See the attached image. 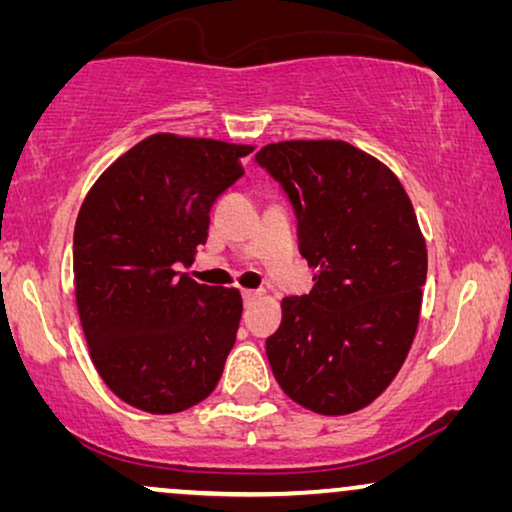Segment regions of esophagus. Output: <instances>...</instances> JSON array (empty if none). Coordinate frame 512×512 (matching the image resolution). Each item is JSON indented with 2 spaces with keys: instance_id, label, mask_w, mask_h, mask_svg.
<instances>
[{
  "instance_id": "esophagus-1",
  "label": "esophagus",
  "mask_w": 512,
  "mask_h": 512,
  "mask_svg": "<svg viewBox=\"0 0 512 512\" xmlns=\"http://www.w3.org/2000/svg\"><path fill=\"white\" fill-rule=\"evenodd\" d=\"M261 296H263L261 291H242V300H244V305H247V307Z\"/></svg>"
}]
</instances>
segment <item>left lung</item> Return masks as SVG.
<instances>
[{"mask_svg": "<svg viewBox=\"0 0 512 512\" xmlns=\"http://www.w3.org/2000/svg\"><path fill=\"white\" fill-rule=\"evenodd\" d=\"M298 221L312 268L305 296L282 300L265 340L284 394L319 415H349L389 387L415 338L426 244L401 181L347 142H279L256 153Z\"/></svg>", "mask_w": 512, "mask_h": 512, "instance_id": "8db88e82", "label": "left lung"}]
</instances>
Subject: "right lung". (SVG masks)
<instances>
[{
    "mask_svg": "<svg viewBox=\"0 0 512 512\" xmlns=\"http://www.w3.org/2000/svg\"><path fill=\"white\" fill-rule=\"evenodd\" d=\"M254 146L151 135L83 200L74 228L76 305L97 373L132 408L172 415L205 401L242 317L237 289L193 282L209 209Z\"/></svg>",
    "mask_w": 512,
    "mask_h": 512,
    "instance_id": "add662e5",
    "label": "right lung"
}]
</instances>
